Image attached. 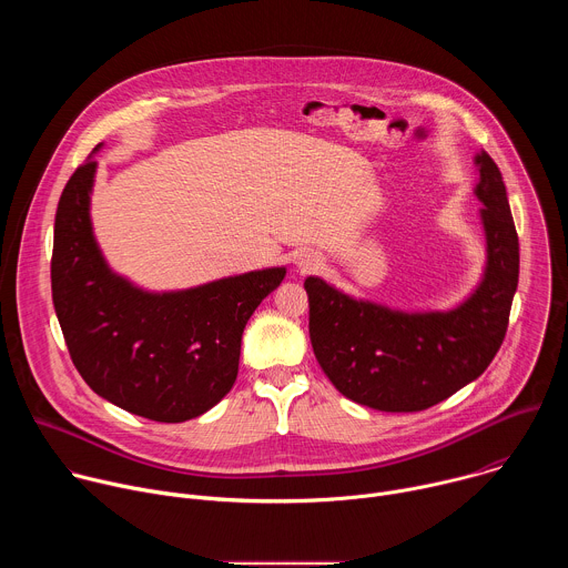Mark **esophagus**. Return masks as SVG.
Segmentation results:
<instances>
[{"label":"esophagus","mask_w":568,"mask_h":568,"mask_svg":"<svg viewBox=\"0 0 568 568\" xmlns=\"http://www.w3.org/2000/svg\"><path fill=\"white\" fill-rule=\"evenodd\" d=\"M314 263L312 261H301V267H312Z\"/></svg>","instance_id":"obj_1"}]
</instances>
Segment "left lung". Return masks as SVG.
Listing matches in <instances>:
<instances>
[{
    "label": "left lung",
    "instance_id": "1",
    "mask_svg": "<svg viewBox=\"0 0 568 568\" xmlns=\"http://www.w3.org/2000/svg\"><path fill=\"white\" fill-rule=\"evenodd\" d=\"M476 195L488 267L452 312L407 314L355 301L310 276V342L323 373L348 399L377 412H425L476 379L504 344L519 281V237L499 166L476 156Z\"/></svg>",
    "mask_w": 568,
    "mask_h": 568
}]
</instances>
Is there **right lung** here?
Listing matches in <instances>:
<instances>
[{"label":"right lung","instance_id":"1","mask_svg":"<svg viewBox=\"0 0 568 568\" xmlns=\"http://www.w3.org/2000/svg\"><path fill=\"white\" fill-rule=\"evenodd\" d=\"M90 156L69 178L55 211L51 292L73 366L116 407L154 420L202 416L231 390L250 316L283 267L195 290L148 294L112 274L97 247Z\"/></svg>","mask_w":568,"mask_h":568}]
</instances>
